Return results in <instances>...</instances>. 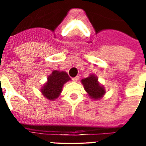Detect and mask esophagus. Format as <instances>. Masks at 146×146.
<instances>
[{
	"mask_svg": "<svg viewBox=\"0 0 146 146\" xmlns=\"http://www.w3.org/2000/svg\"><path fill=\"white\" fill-rule=\"evenodd\" d=\"M79 78H80L79 76H76V77H73V78H72V80H73V81H74V82H77V81L79 80Z\"/></svg>",
	"mask_w": 146,
	"mask_h": 146,
	"instance_id": "obj_1",
	"label": "esophagus"
}]
</instances>
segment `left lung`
Here are the masks:
<instances>
[{
  "instance_id": "8db88e82",
  "label": "left lung",
  "mask_w": 146,
  "mask_h": 146,
  "mask_svg": "<svg viewBox=\"0 0 146 146\" xmlns=\"http://www.w3.org/2000/svg\"><path fill=\"white\" fill-rule=\"evenodd\" d=\"M84 88L91 98L94 99H99L102 97L105 93L104 88L100 86L98 82L97 77L94 74L90 75V77L82 79L81 80Z\"/></svg>"
}]
</instances>
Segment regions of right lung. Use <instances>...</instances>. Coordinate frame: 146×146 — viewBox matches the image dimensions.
<instances>
[{"instance_id": "1", "label": "right lung", "mask_w": 146, "mask_h": 146, "mask_svg": "<svg viewBox=\"0 0 146 146\" xmlns=\"http://www.w3.org/2000/svg\"><path fill=\"white\" fill-rule=\"evenodd\" d=\"M69 80L70 77L66 72L53 71L47 78V83L42 88V94L50 100H54L58 97L63 86Z\"/></svg>"}]
</instances>
